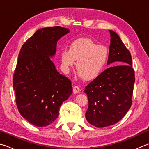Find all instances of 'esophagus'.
Wrapping results in <instances>:
<instances>
[{
    "instance_id": "obj_1",
    "label": "esophagus",
    "mask_w": 149,
    "mask_h": 149,
    "mask_svg": "<svg viewBox=\"0 0 149 149\" xmlns=\"http://www.w3.org/2000/svg\"><path fill=\"white\" fill-rule=\"evenodd\" d=\"M80 91V88L78 86H74L73 87V92H74V94H77Z\"/></svg>"
}]
</instances>
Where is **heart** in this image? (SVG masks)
<instances>
[{"instance_id": "b5f03b06", "label": "heart", "mask_w": 149, "mask_h": 149, "mask_svg": "<svg viewBox=\"0 0 149 149\" xmlns=\"http://www.w3.org/2000/svg\"><path fill=\"white\" fill-rule=\"evenodd\" d=\"M109 58V49L104 45H98L93 40L83 38L73 42L68 51L61 53L63 69L68 72L74 66L80 76L85 80H93L101 75L106 67Z\"/></svg>"}]
</instances>
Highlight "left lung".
<instances>
[{
	"instance_id": "left-lung-1",
	"label": "left lung",
	"mask_w": 149,
	"mask_h": 149,
	"mask_svg": "<svg viewBox=\"0 0 149 149\" xmlns=\"http://www.w3.org/2000/svg\"><path fill=\"white\" fill-rule=\"evenodd\" d=\"M111 36L107 65L115 63L87 86L84 92L88 100L86 119L97 128L113 125L123 118L132 105L135 83L130 51L118 35L109 30Z\"/></svg>"
}]
</instances>
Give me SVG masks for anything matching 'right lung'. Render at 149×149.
<instances>
[{
    "instance_id": "right-lung-1",
    "label": "right lung",
    "mask_w": 149,
    "mask_h": 149,
    "mask_svg": "<svg viewBox=\"0 0 149 149\" xmlns=\"http://www.w3.org/2000/svg\"><path fill=\"white\" fill-rule=\"evenodd\" d=\"M69 32L61 26L38 29L19 54L13 79L16 104L21 116L36 126L53 123L72 93L70 80L57 72L51 60L58 40Z\"/></svg>"
}]
</instances>
